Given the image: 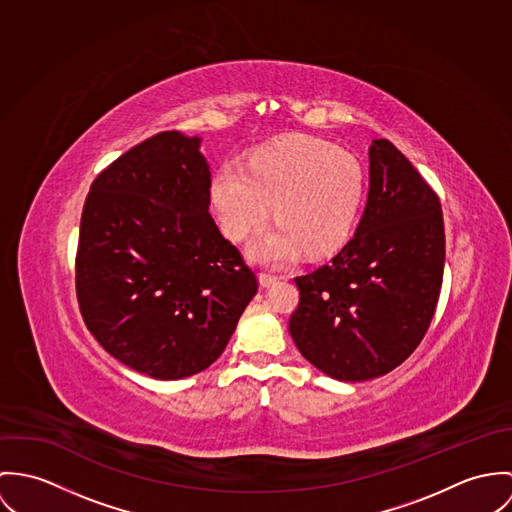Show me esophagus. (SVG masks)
<instances>
[{
    "instance_id": "34e87169",
    "label": "esophagus",
    "mask_w": 512,
    "mask_h": 512,
    "mask_svg": "<svg viewBox=\"0 0 512 512\" xmlns=\"http://www.w3.org/2000/svg\"><path fill=\"white\" fill-rule=\"evenodd\" d=\"M279 279H283L281 275H273V273H269V271H263L261 275H259V283L261 286H269V284L277 283Z\"/></svg>"
}]
</instances>
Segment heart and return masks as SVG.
I'll list each match as a JSON object with an SVG mask.
<instances>
[{"label": "heart", "instance_id": "obj_1", "mask_svg": "<svg viewBox=\"0 0 512 512\" xmlns=\"http://www.w3.org/2000/svg\"><path fill=\"white\" fill-rule=\"evenodd\" d=\"M365 192L359 161L334 145L292 137L253 153L247 163L228 161L212 180L220 224L241 241L263 226L275 204L279 224L251 243L253 255L281 265L302 249L326 255L347 241Z\"/></svg>", "mask_w": 512, "mask_h": 512}]
</instances>
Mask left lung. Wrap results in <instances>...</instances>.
I'll return each mask as SVG.
<instances>
[{
  "instance_id": "1",
  "label": "left lung",
  "mask_w": 512,
  "mask_h": 512,
  "mask_svg": "<svg viewBox=\"0 0 512 512\" xmlns=\"http://www.w3.org/2000/svg\"><path fill=\"white\" fill-rule=\"evenodd\" d=\"M446 261L440 198L387 139L369 147V198L355 235L296 277L288 320L298 351L338 381L398 367L426 336Z\"/></svg>"
}]
</instances>
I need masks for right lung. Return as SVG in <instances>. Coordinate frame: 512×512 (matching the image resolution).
I'll return each mask as SVG.
<instances>
[{"label": "right lung", "instance_id": "1", "mask_svg": "<svg viewBox=\"0 0 512 512\" xmlns=\"http://www.w3.org/2000/svg\"><path fill=\"white\" fill-rule=\"evenodd\" d=\"M198 137L157 133L96 176L84 202L76 298L123 365L174 381L210 367L259 284L210 210Z\"/></svg>", "mask_w": 512, "mask_h": 512}]
</instances>
